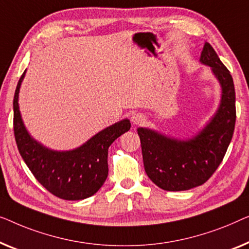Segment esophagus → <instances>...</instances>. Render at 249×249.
<instances>
[{"instance_id":"1","label":"esophagus","mask_w":249,"mask_h":249,"mask_svg":"<svg viewBox=\"0 0 249 249\" xmlns=\"http://www.w3.org/2000/svg\"><path fill=\"white\" fill-rule=\"evenodd\" d=\"M131 120L133 122V124L141 125V124H143L145 122V116L143 114H141V113H135V114L132 115Z\"/></svg>"}]
</instances>
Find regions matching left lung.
<instances>
[{
	"mask_svg": "<svg viewBox=\"0 0 249 249\" xmlns=\"http://www.w3.org/2000/svg\"><path fill=\"white\" fill-rule=\"evenodd\" d=\"M199 61L211 66L222 89L220 106L210 123L187 141L138 128L145 173L164 191H187L204 184L221 163L233 135L236 93L232 76L209 43L204 44Z\"/></svg>",
	"mask_w": 249,
	"mask_h": 249,
	"instance_id": "1",
	"label": "left lung"
}]
</instances>
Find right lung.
<instances>
[{
    "mask_svg": "<svg viewBox=\"0 0 249 249\" xmlns=\"http://www.w3.org/2000/svg\"><path fill=\"white\" fill-rule=\"evenodd\" d=\"M21 75L13 99V131L21 157L35 178L59 198L78 201L96 194L108 176V148L131 128L126 118L92 136L70 151H54L34 140L24 127L19 110Z\"/></svg>",
    "mask_w": 249,
    "mask_h": 249,
    "instance_id": "right-lung-1",
    "label": "right lung"
}]
</instances>
